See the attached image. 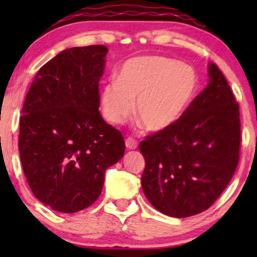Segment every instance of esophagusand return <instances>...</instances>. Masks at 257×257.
I'll list each match as a JSON object with an SVG mask.
<instances>
[{
	"instance_id": "34e87169",
	"label": "esophagus",
	"mask_w": 257,
	"mask_h": 257,
	"mask_svg": "<svg viewBox=\"0 0 257 257\" xmlns=\"http://www.w3.org/2000/svg\"><path fill=\"white\" fill-rule=\"evenodd\" d=\"M125 147L126 149H137V147H138V142H137L134 138H132V137H128V138L125 139Z\"/></svg>"
}]
</instances>
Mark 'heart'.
Wrapping results in <instances>:
<instances>
[{
	"instance_id": "1",
	"label": "heart",
	"mask_w": 257,
	"mask_h": 257,
	"mask_svg": "<svg viewBox=\"0 0 257 257\" xmlns=\"http://www.w3.org/2000/svg\"><path fill=\"white\" fill-rule=\"evenodd\" d=\"M199 78L191 67L160 56L124 62L116 79L103 85L100 109L109 123L120 124L134 112L150 132L174 125L193 102Z\"/></svg>"
}]
</instances>
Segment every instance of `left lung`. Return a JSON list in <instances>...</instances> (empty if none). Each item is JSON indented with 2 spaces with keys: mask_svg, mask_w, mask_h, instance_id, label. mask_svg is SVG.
Instances as JSON below:
<instances>
[{
  "mask_svg": "<svg viewBox=\"0 0 257 257\" xmlns=\"http://www.w3.org/2000/svg\"><path fill=\"white\" fill-rule=\"evenodd\" d=\"M209 83L179 121L141 142L142 188L155 209L173 217L205 211L231 180L240 150V113L230 85L209 63Z\"/></svg>",
  "mask_w": 257,
  "mask_h": 257,
  "instance_id": "left-lung-1",
  "label": "left lung"
}]
</instances>
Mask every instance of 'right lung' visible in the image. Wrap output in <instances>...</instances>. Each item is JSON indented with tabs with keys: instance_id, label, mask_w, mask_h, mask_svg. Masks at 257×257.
<instances>
[{
	"instance_id": "right-lung-1",
	"label": "right lung",
	"mask_w": 257,
	"mask_h": 257,
	"mask_svg": "<svg viewBox=\"0 0 257 257\" xmlns=\"http://www.w3.org/2000/svg\"><path fill=\"white\" fill-rule=\"evenodd\" d=\"M107 53L102 45L64 49L41 67L26 95L21 163L33 195L54 211L92 205L105 170L124 155L123 136L98 110Z\"/></svg>"
}]
</instances>
